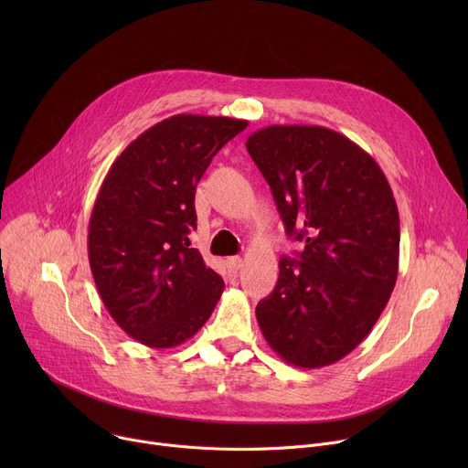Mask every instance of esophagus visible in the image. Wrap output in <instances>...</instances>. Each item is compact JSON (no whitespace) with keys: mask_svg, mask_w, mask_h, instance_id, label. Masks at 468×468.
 <instances>
[{"mask_svg":"<svg viewBox=\"0 0 468 468\" xmlns=\"http://www.w3.org/2000/svg\"><path fill=\"white\" fill-rule=\"evenodd\" d=\"M226 266H228V269H229V272H237V271H240V266H242V259H240L239 255L228 257V259H226Z\"/></svg>","mask_w":468,"mask_h":468,"instance_id":"1","label":"esophagus"}]
</instances>
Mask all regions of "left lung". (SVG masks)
Returning a JSON list of instances; mask_svg holds the SVG:
<instances>
[{"label": "left lung", "instance_id": "8db88e82", "mask_svg": "<svg viewBox=\"0 0 468 468\" xmlns=\"http://www.w3.org/2000/svg\"><path fill=\"white\" fill-rule=\"evenodd\" d=\"M271 185L296 259H280L271 296L255 307L266 343L287 363L320 368L368 335L398 278L399 218L378 163L320 125H269L246 141Z\"/></svg>", "mask_w": 468, "mask_h": 468}]
</instances>
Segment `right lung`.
Here are the masks:
<instances>
[{
	"instance_id": "1",
	"label": "right lung",
	"mask_w": 468,
	"mask_h": 468,
	"mask_svg": "<svg viewBox=\"0 0 468 468\" xmlns=\"http://www.w3.org/2000/svg\"><path fill=\"white\" fill-rule=\"evenodd\" d=\"M246 125L226 116H170L133 141L100 186L89 224L90 271L109 314L141 345L185 343L224 292L188 233L197 181Z\"/></svg>"
}]
</instances>
